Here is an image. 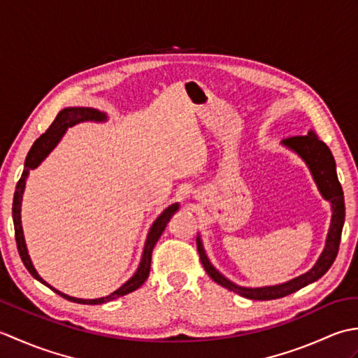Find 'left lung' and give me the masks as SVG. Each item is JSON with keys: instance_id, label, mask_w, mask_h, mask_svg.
Here are the masks:
<instances>
[{"instance_id": "8db88e82", "label": "left lung", "mask_w": 358, "mask_h": 358, "mask_svg": "<svg viewBox=\"0 0 358 358\" xmlns=\"http://www.w3.org/2000/svg\"><path fill=\"white\" fill-rule=\"evenodd\" d=\"M283 144L286 148L296 152L305 163L308 164L310 173L315 180L318 186V191L322 192L323 199L331 203L332 208V220H331V227L328 232V238H326V245L323 252L318 258V262L314 264V268L308 271L303 275L296 277L291 281H286V283L275 285V286H264V287H243L234 285L232 281L223 277L214 266L210 264L209 258L204 252L203 245L200 237L196 238V248H199L200 260L204 271L208 272V275L215 281V283L222 285L223 287L229 289V291L238 294L241 296H246L249 300H275L281 299V296H286L292 294L299 289L308 286L309 283H314L315 280L323 277L328 269L332 266L334 260L338 254V246L341 240V229H343L345 223V196H343V189L337 177L336 171V159H334L329 148L326 144L318 140V136L309 131L308 135H300V136H289V138L283 140Z\"/></svg>"}]
</instances>
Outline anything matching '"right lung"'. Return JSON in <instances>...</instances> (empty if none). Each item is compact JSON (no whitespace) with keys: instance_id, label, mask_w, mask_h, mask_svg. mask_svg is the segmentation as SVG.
<instances>
[{"instance_id":"right-lung-1","label":"right lung","mask_w":358,"mask_h":358,"mask_svg":"<svg viewBox=\"0 0 358 358\" xmlns=\"http://www.w3.org/2000/svg\"><path fill=\"white\" fill-rule=\"evenodd\" d=\"M108 117L106 113L96 110V109H90V108H67L63 109L58 113L57 118L53 120V123L49 126L48 131H45L40 138H38L34 146L30 148L29 154L26 157V163H24V171H22V175L20 181L17 183V191H15L13 195V204H12V217H13V226H15V240H17V248L22 263H24L26 269L30 272V275L36 278L38 281H41L43 285L50 287L53 292H57L58 295H62L63 299L73 301V303H80V305H101V303H108L118 299V296H123L129 292H134L135 289H138L144 281L148 280L149 272H150V260H152V250H154V246L157 245L158 238L162 237V234L164 231L166 224L169 223L171 217L178 210V203L171 204L169 208H166L159 217L155 220L154 224L150 226L149 234L146 243H144V250L141 255V262L138 269L134 273V275L129 278L126 283L118 287L115 292H112L108 296H101V299H94V300H83V299H75V296H69L63 292L53 289L50 285L45 283V281L38 275V272L35 271L32 262H30V257L27 254V248H26V241H24V234H22V226H21V201H22V192H24L26 187V178L29 175V171L35 169L41 164L43 159L48 157L53 148L57 146L58 141L62 140V136L66 134V131L73 124L81 123V121H106Z\"/></svg>"}]
</instances>
